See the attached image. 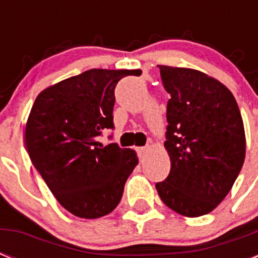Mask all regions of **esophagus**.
Here are the masks:
<instances>
[{"label": "esophagus", "mask_w": 258, "mask_h": 258, "mask_svg": "<svg viewBox=\"0 0 258 258\" xmlns=\"http://www.w3.org/2000/svg\"><path fill=\"white\" fill-rule=\"evenodd\" d=\"M147 151H149V146H145V147H138V155H139L141 159H143V158L146 157Z\"/></svg>", "instance_id": "34e87169"}]
</instances>
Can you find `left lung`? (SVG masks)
<instances>
[{
  "mask_svg": "<svg viewBox=\"0 0 258 258\" xmlns=\"http://www.w3.org/2000/svg\"><path fill=\"white\" fill-rule=\"evenodd\" d=\"M167 101L165 149L171 169L155 187L184 217L213 212L228 196L245 161L244 121L233 93L191 68L158 66Z\"/></svg>",
  "mask_w": 258,
  "mask_h": 258,
  "instance_id": "obj_1",
  "label": "left lung"
}]
</instances>
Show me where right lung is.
<instances>
[{
    "mask_svg": "<svg viewBox=\"0 0 258 258\" xmlns=\"http://www.w3.org/2000/svg\"><path fill=\"white\" fill-rule=\"evenodd\" d=\"M141 71L89 70L38 93L25 127L33 166L62 208L93 220L116 208L138 165L137 153L97 142L113 128L115 87Z\"/></svg>",
    "mask_w": 258,
    "mask_h": 258,
    "instance_id": "obj_1",
    "label": "right lung"
}]
</instances>
